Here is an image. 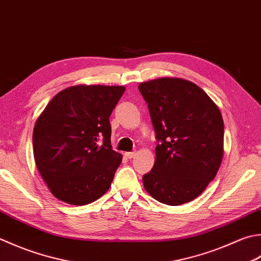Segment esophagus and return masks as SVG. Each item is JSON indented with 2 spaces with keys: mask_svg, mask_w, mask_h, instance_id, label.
<instances>
[{
  "mask_svg": "<svg viewBox=\"0 0 261 261\" xmlns=\"http://www.w3.org/2000/svg\"><path fill=\"white\" fill-rule=\"evenodd\" d=\"M125 157L129 158V160H131V158H134L136 156V151H129V152H125Z\"/></svg>",
  "mask_w": 261,
  "mask_h": 261,
  "instance_id": "34e87169",
  "label": "esophagus"
}]
</instances>
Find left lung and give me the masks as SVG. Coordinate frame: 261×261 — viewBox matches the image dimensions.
I'll list each match as a JSON object with an SVG mask.
<instances>
[{"label":"left lung","instance_id":"left-lung-1","mask_svg":"<svg viewBox=\"0 0 261 261\" xmlns=\"http://www.w3.org/2000/svg\"><path fill=\"white\" fill-rule=\"evenodd\" d=\"M157 146L144 187L157 201L178 206L196 199L216 176L224 152L221 111L196 84L160 78L139 85Z\"/></svg>","mask_w":261,"mask_h":261}]
</instances>
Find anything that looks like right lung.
<instances>
[{
  "label": "right lung",
  "instance_id": "add662e5",
  "mask_svg": "<svg viewBox=\"0 0 261 261\" xmlns=\"http://www.w3.org/2000/svg\"><path fill=\"white\" fill-rule=\"evenodd\" d=\"M124 90L122 86L69 87L36 121V166L60 200L83 206L110 189L122 162L111 146L110 116Z\"/></svg>",
  "mask_w": 261,
  "mask_h": 261
}]
</instances>
